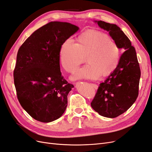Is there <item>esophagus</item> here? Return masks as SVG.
I'll return each mask as SVG.
<instances>
[{
  "instance_id": "34e87169",
  "label": "esophagus",
  "mask_w": 152,
  "mask_h": 152,
  "mask_svg": "<svg viewBox=\"0 0 152 152\" xmlns=\"http://www.w3.org/2000/svg\"><path fill=\"white\" fill-rule=\"evenodd\" d=\"M91 86L93 87L94 89H98V86L96 85V84H91Z\"/></svg>"
}]
</instances>
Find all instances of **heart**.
Listing matches in <instances>:
<instances>
[{"label":"heart","mask_w":152,"mask_h":152,"mask_svg":"<svg viewBox=\"0 0 152 152\" xmlns=\"http://www.w3.org/2000/svg\"><path fill=\"white\" fill-rule=\"evenodd\" d=\"M77 41L75 44L71 39H66L59 50L61 65L69 73H74L86 58L87 64L77 71L73 79L96 80L116 70L121 49L107 34L89 30L78 37Z\"/></svg>","instance_id":"heart-1"}]
</instances>
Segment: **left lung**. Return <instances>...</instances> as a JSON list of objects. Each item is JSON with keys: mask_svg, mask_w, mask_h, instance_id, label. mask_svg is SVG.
<instances>
[{"mask_svg": "<svg viewBox=\"0 0 152 152\" xmlns=\"http://www.w3.org/2000/svg\"><path fill=\"white\" fill-rule=\"evenodd\" d=\"M95 22L109 31L119 48L124 50L116 70L99 84L91 103L92 108L100 115L115 118L126 112L138 96L140 67L135 48L122 30L115 24L103 21Z\"/></svg>", "mask_w": 152, "mask_h": 152, "instance_id": "1", "label": "left lung"}]
</instances>
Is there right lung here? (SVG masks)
<instances>
[{"label":"right lung","instance_id":"1","mask_svg":"<svg viewBox=\"0 0 152 152\" xmlns=\"http://www.w3.org/2000/svg\"><path fill=\"white\" fill-rule=\"evenodd\" d=\"M79 27L51 21L35 31L18 51L14 82L18 101L35 120L50 122L60 117L67 107L73 85L64 79L59 50Z\"/></svg>","mask_w":152,"mask_h":152}]
</instances>
